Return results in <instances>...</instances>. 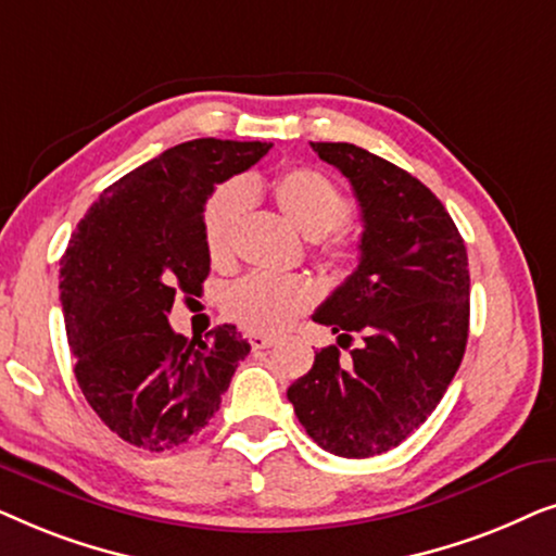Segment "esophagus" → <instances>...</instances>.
I'll return each instance as SVG.
<instances>
[{"mask_svg": "<svg viewBox=\"0 0 556 556\" xmlns=\"http://www.w3.org/2000/svg\"><path fill=\"white\" fill-rule=\"evenodd\" d=\"M248 344L253 352H257V349H268L276 344V337H270V333H248Z\"/></svg>", "mask_w": 556, "mask_h": 556, "instance_id": "34e87169", "label": "esophagus"}]
</instances>
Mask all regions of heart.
Segmentation results:
<instances>
[{
    "instance_id": "heart-1",
    "label": "heart",
    "mask_w": 556,
    "mask_h": 556,
    "mask_svg": "<svg viewBox=\"0 0 556 556\" xmlns=\"http://www.w3.org/2000/svg\"><path fill=\"white\" fill-rule=\"evenodd\" d=\"M270 194L295 230L306 238H321L318 253H324L333 263H346L352 257L349 242L333 232L352 215V204L326 174L316 169H288L273 179ZM245 210L248 192L238 181L217 187L204 204L202 232L212 263L225 265L232 257L235 235H238ZM314 303L316 286L303 276L250 273L227 286L223 293L225 316L242 329L263 333L286 329L295 316L306 314Z\"/></svg>"
}]
</instances>
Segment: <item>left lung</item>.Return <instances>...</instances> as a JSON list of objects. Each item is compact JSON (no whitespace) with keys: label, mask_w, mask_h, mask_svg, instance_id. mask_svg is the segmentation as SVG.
Returning <instances> with one entry per match:
<instances>
[{"label":"left lung","mask_w":556,"mask_h":556,"mask_svg":"<svg viewBox=\"0 0 556 556\" xmlns=\"http://www.w3.org/2000/svg\"><path fill=\"white\" fill-rule=\"evenodd\" d=\"M352 181L362 207L359 265L314 314L364 344L341 364L316 354L288 387L295 417L324 451L371 458L407 440L443 400L468 341V253L443 202L400 166L354 143H311Z\"/></svg>","instance_id":"obj_1"}]
</instances>
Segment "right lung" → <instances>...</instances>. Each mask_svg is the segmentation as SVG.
Segmentation results:
<instances>
[{
  "instance_id": "1",
  "label": "right lung",
  "mask_w": 556,
  "mask_h": 556,
  "mask_svg": "<svg viewBox=\"0 0 556 556\" xmlns=\"http://www.w3.org/2000/svg\"><path fill=\"white\" fill-rule=\"evenodd\" d=\"M268 141L194 139L113 181L60 261V303L78 379L96 415L143 451L185 445L219 409L250 352L235 326L174 333L179 291L210 276L202 212L215 185L268 154Z\"/></svg>"
}]
</instances>
